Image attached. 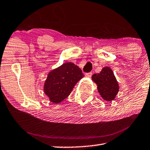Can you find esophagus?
<instances>
[{"label": "esophagus", "mask_w": 150, "mask_h": 150, "mask_svg": "<svg viewBox=\"0 0 150 150\" xmlns=\"http://www.w3.org/2000/svg\"><path fill=\"white\" fill-rule=\"evenodd\" d=\"M85 76H86L87 78H91V76H92V72H88V73H86Z\"/></svg>", "instance_id": "obj_1"}]
</instances>
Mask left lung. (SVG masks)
<instances>
[{"mask_svg":"<svg viewBox=\"0 0 150 150\" xmlns=\"http://www.w3.org/2000/svg\"><path fill=\"white\" fill-rule=\"evenodd\" d=\"M91 78L97 84L101 97L108 102L114 100L120 88L112 70L108 67H104L99 73L93 74Z\"/></svg>","mask_w":150,"mask_h":150,"instance_id":"left-lung-1","label":"left lung"}]
</instances>
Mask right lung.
<instances>
[{
    "label": "right lung",
    "mask_w": 150,
    "mask_h": 150,
    "mask_svg": "<svg viewBox=\"0 0 150 150\" xmlns=\"http://www.w3.org/2000/svg\"><path fill=\"white\" fill-rule=\"evenodd\" d=\"M83 76L77 65L71 62L64 63L48 73L44 91L52 103L58 104L69 97L75 85Z\"/></svg>",
    "instance_id": "1"
}]
</instances>
